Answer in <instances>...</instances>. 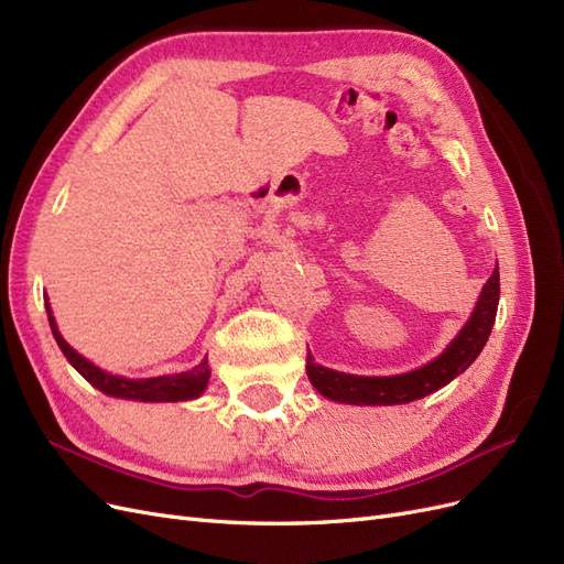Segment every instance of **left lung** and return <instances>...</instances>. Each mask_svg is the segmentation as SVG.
Returning <instances> with one entry per match:
<instances>
[{
  "instance_id": "1",
  "label": "left lung",
  "mask_w": 564,
  "mask_h": 564,
  "mask_svg": "<svg viewBox=\"0 0 564 564\" xmlns=\"http://www.w3.org/2000/svg\"><path fill=\"white\" fill-rule=\"evenodd\" d=\"M499 304V267L487 279L480 300L470 314L462 333L452 339L449 347L431 360L429 366L395 377H358L344 375L314 362L312 354L306 356V375L316 391L330 401L351 405H398L424 398L462 375L470 362L478 358L485 341L492 333Z\"/></svg>"
}]
</instances>
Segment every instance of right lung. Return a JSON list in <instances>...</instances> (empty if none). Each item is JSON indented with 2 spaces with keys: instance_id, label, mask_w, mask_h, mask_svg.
<instances>
[{
  "instance_id": "obj_1",
  "label": "right lung",
  "mask_w": 564,
  "mask_h": 564,
  "mask_svg": "<svg viewBox=\"0 0 564 564\" xmlns=\"http://www.w3.org/2000/svg\"><path fill=\"white\" fill-rule=\"evenodd\" d=\"M48 312V323H51V333L56 337L61 351L65 358L72 362L86 381H90L98 391L107 395H117V398H131V401H144V403H177V401H192V398L202 395L208 379H210V368H208V358L198 362L196 368L187 372H175V375H163V377H152V379H126L105 372L96 368L94 362L79 356L69 344L61 337L56 321L51 316V308L46 304Z\"/></svg>"
}]
</instances>
